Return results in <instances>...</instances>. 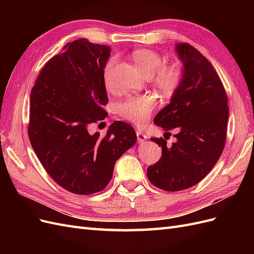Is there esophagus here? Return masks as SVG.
<instances>
[{
  "label": "esophagus",
  "instance_id": "esophagus-1",
  "mask_svg": "<svg viewBox=\"0 0 254 254\" xmlns=\"http://www.w3.org/2000/svg\"><path fill=\"white\" fill-rule=\"evenodd\" d=\"M136 136H137V142L143 143L144 141L147 140V135H146L141 130H136Z\"/></svg>",
  "mask_w": 254,
  "mask_h": 254
}]
</instances>
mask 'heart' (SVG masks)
Masks as SVG:
<instances>
[{"mask_svg": "<svg viewBox=\"0 0 254 254\" xmlns=\"http://www.w3.org/2000/svg\"><path fill=\"white\" fill-rule=\"evenodd\" d=\"M133 60L137 67L147 76H151V81L158 90L165 95H172L178 89L181 82L182 73L178 65H165V59L159 53L152 50H137L133 53ZM117 63L115 58H110L104 67V81L107 89H111V74ZM155 108V99L149 95L129 96L121 102L118 113L127 121L136 125H143L148 121L151 111Z\"/></svg>", "mask_w": 254, "mask_h": 254, "instance_id": "1", "label": "heart"}]
</instances>
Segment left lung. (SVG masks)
Here are the masks:
<instances>
[{
	"mask_svg": "<svg viewBox=\"0 0 254 254\" xmlns=\"http://www.w3.org/2000/svg\"><path fill=\"white\" fill-rule=\"evenodd\" d=\"M176 51L183 64L181 82L153 123L175 129L177 141L166 146L163 137H151L162 156L147 168L148 180L168 191L194 187L211 172L225 147L229 117L225 88L210 61L188 43L176 44Z\"/></svg>",
	"mask_w": 254,
	"mask_h": 254,
	"instance_id": "left-lung-1",
	"label": "left lung"
}]
</instances>
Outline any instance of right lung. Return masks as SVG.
<instances>
[{"label": "right lung", "mask_w": 254, "mask_h": 254, "mask_svg": "<svg viewBox=\"0 0 254 254\" xmlns=\"http://www.w3.org/2000/svg\"><path fill=\"white\" fill-rule=\"evenodd\" d=\"M110 52L84 38L68 42L44 64L30 93V144L53 180L74 194L103 190L115 162L136 142L134 129L121 121L105 136L88 131L108 115L104 67Z\"/></svg>", "instance_id": "add662e5"}]
</instances>
